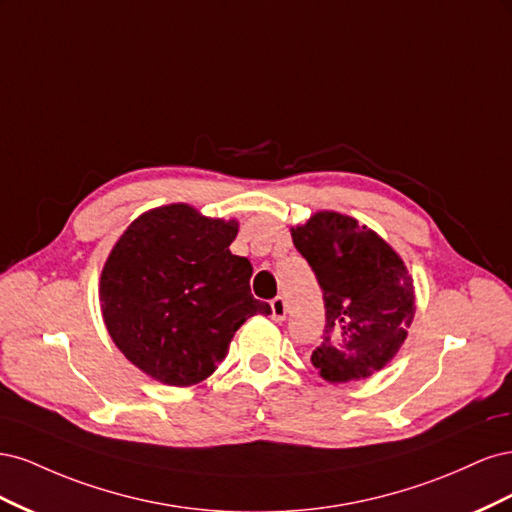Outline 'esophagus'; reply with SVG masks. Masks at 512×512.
<instances>
[{"instance_id": "1", "label": "esophagus", "mask_w": 512, "mask_h": 512, "mask_svg": "<svg viewBox=\"0 0 512 512\" xmlns=\"http://www.w3.org/2000/svg\"><path fill=\"white\" fill-rule=\"evenodd\" d=\"M286 314H288V305L284 301V297H275L271 301V318L275 322H284L286 320Z\"/></svg>"}]
</instances>
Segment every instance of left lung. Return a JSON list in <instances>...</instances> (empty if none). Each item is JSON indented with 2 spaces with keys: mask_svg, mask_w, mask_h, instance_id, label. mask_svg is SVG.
Returning a JSON list of instances; mask_svg holds the SVG:
<instances>
[{
  "mask_svg": "<svg viewBox=\"0 0 512 512\" xmlns=\"http://www.w3.org/2000/svg\"><path fill=\"white\" fill-rule=\"evenodd\" d=\"M290 232L322 288L327 324L312 352L318 374L348 382L380 371L406 342L414 320V286L404 260L374 230L335 211H318Z\"/></svg>",
  "mask_w": 512,
  "mask_h": 512,
  "instance_id": "left-lung-1",
  "label": "left lung"
}]
</instances>
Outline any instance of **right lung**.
<instances>
[{
	"instance_id": "obj_1",
	"label": "right lung",
	"mask_w": 512,
	"mask_h": 512,
	"mask_svg": "<svg viewBox=\"0 0 512 512\" xmlns=\"http://www.w3.org/2000/svg\"><path fill=\"white\" fill-rule=\"evenodd\" d=\"M235 220H213L190 205L136 218L106 258L100 305L108 335L153 380L192 386L228 354L232 335L269 303L252 297V265L228 247Z\"/></svg>"
}]
</instances>
